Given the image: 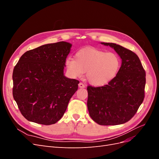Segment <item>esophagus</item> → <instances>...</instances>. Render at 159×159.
Wrapping results in <instances>:
<instances>
[{
  "label": "esophagus",
  "instance_id": "34e87169",
  "mask_svg": "<svg viewBox=\"0 0 159 159\" xmlns=\"http://www.w3.org/2000/svg\"><path fill=\"white\" fill-rule=\"evenodd\" d=\"M85 87V85L84 84H82V83H80L79 84V88H84Z\"/></svg>",
  "mask_w": 159,
  "mask_h": 159
}]
</instances>
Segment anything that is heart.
I'll return each instance as SVG.
<instances>
[{"mask_svg":"<svg viewBox=\"0 0 159 159\" xmlns=\"http://www.w3.org/2000/svg\"><path fill=\"white\" fill-rule=\"evenodd\" d=\"M65 64L67 71L72 78H80L86 71V76L90 84L103 86L117 76L121 61L114 52L86 47L75 53V59L68 57Z\"/></svg>","mask_w":159,"mask_h":159,"instance_id":"1","label":"heart"}]
</instances>
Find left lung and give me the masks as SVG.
Wrapping results in <instances>:
<instances>
[{"mask_svg": "<svg viewBox=\"0 0 159 159\" xmlns=\"http://www.w3.org/2000/svg\"><path fill=\"white\" fill-rule=\"evenodd\" d=\"M110 46L121 59V68L111 81L102 87L88 86L90 117L101 125H117L129 121L145 98V71L136 54L115 43Z\"/></svg>", "mask_w": 159, "mask_h": 159, "instance_id": "8db88e82", "label": "left lung"}]
</instances>
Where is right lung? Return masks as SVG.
I'll list each match as a JSON object with an SVG mask.
<instances>
[{"label":"right lung","mask_w":159,"mask_h":159,"mask_svg":"<svg viewBox=\"0 0 159 159\" xmlns=\"http://www.w3.org/2000/svg\"><path fill=\"white\" fill-rule=\"evenodd\" d=\"M72 44L59 42L26 52L13 70L14 99L28 121L49 125L63 116L80 81L64 75Z\"/></svg>","instance_id":"1"}]
</instances>
